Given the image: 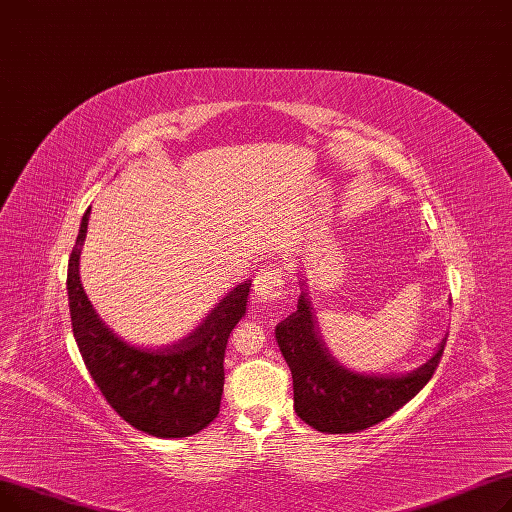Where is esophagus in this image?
<instances>
[{"label":"esophagus","instance_id":"34e87169","mask_svg":"<svg viewBox=\"0 0 512 512\" xmlns=\"http://www.w3.org/2000/svg\"><path fill=\"white\" fill-rule=\"evenodd\" d=\"M283 273L279 269L260 271L254 281V296L258 302H273L283 294Z\"/></svg>","mask_w":512,"mask_h":512}]
</instances>
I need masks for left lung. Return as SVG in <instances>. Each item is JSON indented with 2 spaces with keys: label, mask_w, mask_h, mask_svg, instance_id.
I'll use <instances>...</instances> for the list:
<instances>
[{
  "label": "left lung",
  "mask_w": 512,
  "mask_h": 512,
  "mask_svg": "<svg viewBox=\"0 0 512 512\" xmlns=\"http://www.w3.org/2000/svg\"><path fill=\"white\" fill-rule=\"evenodd\" d=\"M300 279L298 310L275 327L279 350L294 379L298 417L323 433H356L392 417L433 377L446 337L421 367L406 373H358L339 364L327 350Z\"/></svg>",
  "instance_id": "1"
}]
</instances>
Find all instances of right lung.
<instances>
[{
    "mask_svg": "<svg viewBox=\"0 0 512 512\" xmlns=\"http://www.w3.org/2000/svg\"><path fill=\"white\" fill-rule=\"evenodd\" d=\"M89 212L81 221L66 279L72 333L87 371L108 404L135 429L164 440L202 431L221 408L225 350L231 331L246 316L252 281L233 287L179 342L160 348L129 344L100 319L81 283Z\"/></svg>",
    "mask_w": 512,
    "mask_h": 512,
    "instance_id": "obj_1",
    "label": "right lung"
}]
</instances>
